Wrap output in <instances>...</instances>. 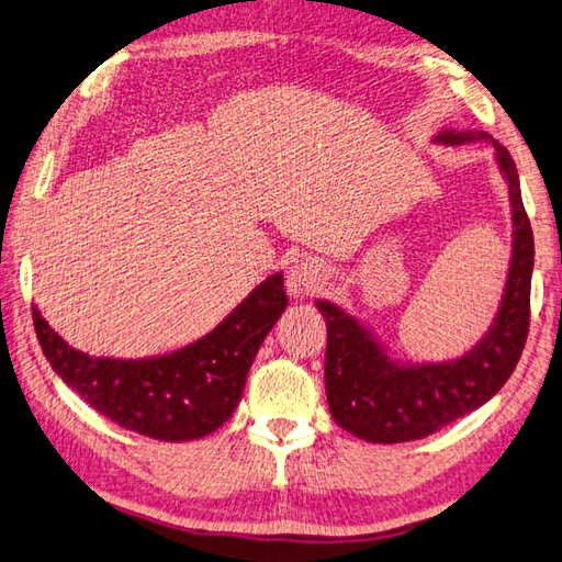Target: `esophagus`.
<instances>
[{"instance_id": "obj_1", "label": "esophagus", "mask_w": 562, "mask_h": 562, "mask_svg": "<svg viewBox=\"0 0 562 562\" xmlns=\"http://www.w3.org/2000/svg\"><path fill=\"white\" fill-rule=\"evenodd\" d=\"M325 270L316 263V260H296V263L286 270V292L294 296H304L311 292H318L325 286Z\"/></svg>"}]
</instances>
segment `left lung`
<instances>
[{"instance_id": "8db88e82", "label": "left lung", "mask_w": 562, "mask_h": 562, "mask_svg": "<svg viewBox=\"0 0 562 562\" xmlns=\"http://www.w3.org/2000/svg\"><path fill=\"white\" fill-rule=\"evenodd\" d=\"M436 143H491L510 193L513 256L505 292L488 333L462 357L438 363L393 359L378 337L345 308L318 299L328 325L325 395L337 426L369 442L419 440L486 404L513 375L529 333L533 234L513 155L486 132L446 128Z\"/></svg>"}]
</instances>
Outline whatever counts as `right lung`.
<instances>
[{
  "label": "right lung",
  "mask_w": 562,
  "mask_h": 562,
  "mask_svg": "<svg viewBox=\"0 0 562 562\" xmlns=\"http://www.w3.org/2000/svg\"><path fill=\"white\" fill-rule=\"evenodd\" d=\"M286 306L282 272L266 278L201 340L148 359L90 357L69 347L33 306L49 367L90 407L165 442L213 434L237 409L246 375Z\"/></svg>",
  "instance_id": "obj_1"
}]
</instances>
